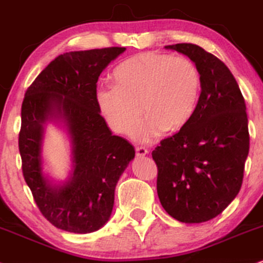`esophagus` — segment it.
<instances>
[{
	"instance_id": "obj_1",
	"label": "esophagus",
	"mask_w": 263,
	"mask_h": 263,
	"mask_svg": "<svg viewBox=\"0 0 263 263\" xmlns=\"http://www.w3.org/2000/svg\"><path fill=\"white\" fill-rule=\"evenodd\" d=\"M135 151H137V156L138 157H143V156L146 155L147 153H149L147 149H145L144 146H137V147H135Z\"/></svg>"
}]
</instances>
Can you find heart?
Returning a JSON list of instances; mask_svg holds the SVG:
<instances>
[{
  "label": "heart",
  "mask_w": 263,
  "mask_h": 263,
  "mask_svg": "<svg viewBox=\"0 0 263 263\" xmlns=\"http://www.w3.org/2000/svg\"><path fill=\"white\" fill-rule=\"evenodd\" d=\"M114 86L97 89L98 107L118 134L135 132L139 141H151L162 130H180L198 103L200 73L188 58L141 52L126 59L113 72Z\"/></svg>",
  "instance_id": "1"
}]
</instances>
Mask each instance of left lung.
Wrapping results in <instances>:
<instances>
[{"label":"left lung","instance_id":"8db88e82","mask_svg":"<svg viewBox=\"0 0 263 263\" xmlns=\"http://www.w3.org/2000/svg\"><path fill=\"white\" fill-rule=\"evenodd\" d=\"M165 48L196 64L202 91L190 122L153 151L157 196L176 220L203 223L220 214L241 188L250 147L246 104L217 57L190 43Z\"/></svg>","mask_w":263,"mask_h":263}]
</instances>
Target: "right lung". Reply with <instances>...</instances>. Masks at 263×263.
I'll list each match as a JSON object with an SVG mask.
<instances>
[{
    "instance_id": "right-lung-1",
    "label": "right lung",
    "mask_w": 263,
    "mask_h": 263,
    "mask_svg": "<svg viewBox=\"0 0 263 263\" xmlns=\"http://www.w3.org/2000/svg\"><path fill=\"white\" fill-rule=\"evenodd\" d=\"M124 50L112 46L59 55L24 95L18 138L24 180L46 220L69 233L88 234L107 223L117 182L135 156L134 146L109 130L96 98L101 72ZM49 121L63 123L73 146L74 171L58 185L42 174Z\"/></svg>"
}]
</instances>
